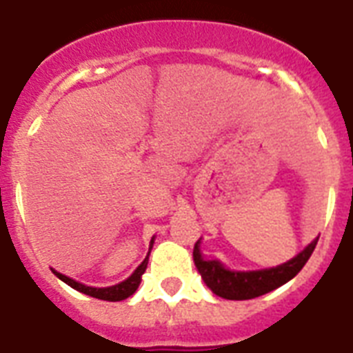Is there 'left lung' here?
I'll list each match as a JSON object with an SVG mask.
<instances>
[{"instance_id": "obj_1", "label": "left lung", "mask_w": 353, "mask_h": 353, "mask_svg": "<svg viewBox=\"0 0 353 353\" xmlns=\"http://www.w3.org/2000/svg\"><path fill=\"white\" fill-rule=\"evenodd\" d=\"M319 238L310 245L291 258L290 262L276 265V268L258 269V271H229L218 260H205L199 252V240L194 245V265L201 274V279L209 285L212 293L227 301H249L269 291L276 290L285 282H290L295 274H299L306 262L312 256L313 249L317 245Z\"/></svg>"}]
</instances>
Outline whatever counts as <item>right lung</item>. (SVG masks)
Instances as JSON below:
<instances>
[{
    "label": "right lung",
    "instance_id": "add662e5",
    "mask_svg": "<svg viewBox=\"0 0 353 353\" xmlns=\"http://www.w3.org/2000/svg\"><path fill=\"white\" fill-rule=\"evenodd\" d=\"M146 265H148V256L144 258L143 263H141V265L135 269V273H133L130 279L124 280V282H121V284H117V285H112V288H90V285H84V284H80V282H74L73 279H69V276H65V274H62V273H57V271H54V274H57L58 279L62 280V282H65L68 285H71L73 290L80 291V293H85V295H90V296H95V299H101V301L117 302V301H124V299H128V296L133 295V293L137 291L139 284H141V279H143V273L146 271Z\"/></svg>",
    "mask_w": 353,
    "mask_h": 353
}]
</instances>
